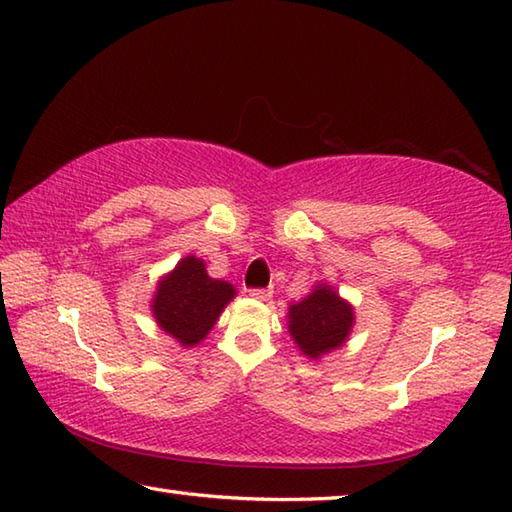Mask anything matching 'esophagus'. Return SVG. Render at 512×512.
<instances>
[{"label": "esophagus", "instance_id": "esophagus-1", "mask_svg": "<svg viewBox=\"0 0 512 512\" xmlns=\"http://www.w3.org/2000/svg\"><path fill=\"white\" fill-rule=\"evenodd\" d=\"M249 296L256 298V301H267V298L272 296V289H265V287H254V289H249Z\"/></svg>", "mask_w": 512, "mask_h": 512}]
</instances>
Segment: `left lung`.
<instances>
[{
  "mask_svg": "<svg viewBox=\"0 0 512 512\" xmlns=\"http://www.w3.org/2000/svg\"><path fill=\"white\" fill-rule=\"evenodd\" d=\"M352 323V307L327 285L316 287L305 301L289 307V334L312 359L343 345Z\"/></svg>",
  "mask_w": 512,
  "mask_h": 512,
  "instance_id": "8db88e82",
  "label": "left lung"
}]
</instances>
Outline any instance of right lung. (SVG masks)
Segmentation results:
<instances>
[{"label":"right lung","mask_w":512,"mask_h":512,"mask_svg":"<svg viewBox=\"0 0 512 512\" xmlns=\"http://www.w3.org/2000/svg\"><path fill=\"white\" fill-rule=\"evenodd\" d=\"M234 292L229 283L209 278L200 258L187 256L160 281L153 316L178 343L196 345L209 334Z\"/></svg>","instance_id":"obj_1"}]
</instances>
